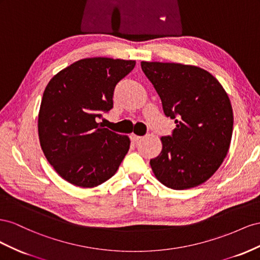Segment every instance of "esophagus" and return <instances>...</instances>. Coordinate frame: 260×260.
<instances>
[{"label":"esophagus","instance_id":"1","mask_svg":"<svg viewBox=\"0 0 260 260\" xmlns=\"http://www.w3.org/2000/svg\"><path fill=\"white\" fill-rule=\"evenodd\" d=\"M142 138H143L142 136H138V135H135V134H132V135H131V139H132L133 143H137V142H139V140L142 139Z\"/></svg>","mask_w":260,"mask_h":260}]
</instances>
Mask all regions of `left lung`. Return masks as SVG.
Listing matches in <instances>:
<instances>
[{"instance_id":"obj_1","label":"left lung","mask_w":260,"mask_h":260,"mask_svg":"<svg viewBox=\"0 0 260 260\" xmlns=\"http://www.w3.org/2000/svg\"><path fill=\"white\" fill-rule=\"evenodd\" d=\"M173 118L171 136L161 137L162 150L150 160L152 171L167 187L187 189L205 183L226 157L233 132L229 95L209 72L180 63L142 62Z\"/></svg>"}]
</instances>
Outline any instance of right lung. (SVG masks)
<instances>
[{
  "label": "right lung",
  "instance_id": "add662e5",
  "mask_svg": "<svg viewBox=\"0 0 260 260\" xmlns=\"http://www.w3.org/2000/svg\"><path fill=\"white\" fill-rule=\"evenodd\" d=\"M135 61L83 58L58 72L47 85L38 115L41 149L62 179L95 187L112 177L129 149L128 136L97 122L113 108L116 84Z\"/></svg>",
  "mask_w": 260,
  "mask_h": 260
}]
</instances>
